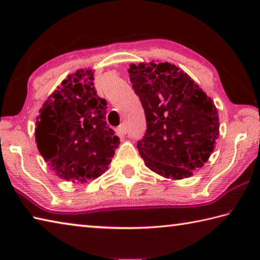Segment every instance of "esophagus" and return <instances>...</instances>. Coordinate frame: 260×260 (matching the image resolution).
I'll use <instances>...</instances> for the list:
<instances>
[{
	"label": "esophagus",
	"mask_w": 260,
	"mask_h": 260,
	"mask_svg": "<svg viewBox=\"0 0 260 260\" xmlns=\"http://www.w3.org/2000/svg\"><path fill=\"white\" fill-rule=\"evenodd\" d=\"M118 135H125L127 133V126L125 124H121L120 126H118V128L116 129Z\"/></svg>",
	"instance_id": "esophagus-1"
}]
</instances>
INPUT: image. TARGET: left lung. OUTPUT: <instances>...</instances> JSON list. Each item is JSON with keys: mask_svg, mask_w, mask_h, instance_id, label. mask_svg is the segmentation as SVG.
Listing matches in <instances>:
<instances>
[{"mask_svg": "<svg viewBox=\"0 0 260 260\" xmlns=\"http://www.w3.org/2000/svg\"><path fill=\"white\" fill-rule=\"evenodd\" d=\"M133 89L147 118L138 150L149 170L182 180L203 167L219 136L213 100L186 72L171 63L131 64Z\"/></svg>", "mask_w": 260, "mask_h": 260, "instance_id": "8db88e82", "label": "left lung"}]
</instances>
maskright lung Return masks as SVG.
I'll list each match as a JSON object with an SVG mask.
<instances>
[{
    "label": "right lung",
    "mask_w": 260,
    "mask_h": 260,
    "mask_svg": "<svg viewBox=\"0 0 260 260\" xmlns=\"http://www.w3.org/2000/svg\"><path fill=\"white\" fill-rule=\"evenodd\" d=\"M93 69L69 74L39 110L38 150L57 177L83 183L108 170L120 141L105 121L107 102L96 94Z\"/></svg>",
    "instance_id": "obj_1"
}]
</instances>
